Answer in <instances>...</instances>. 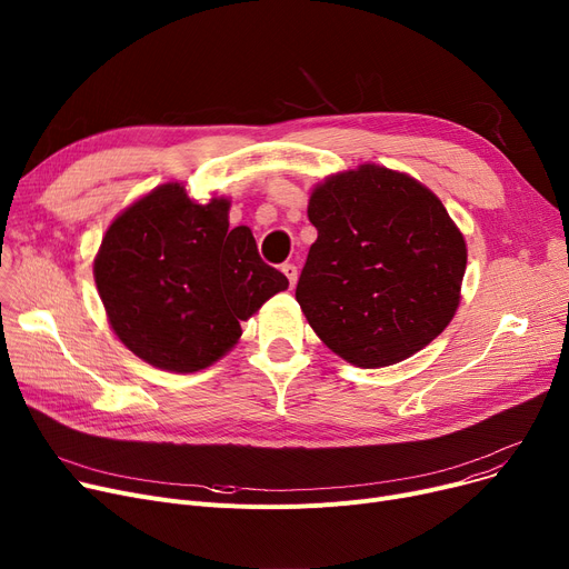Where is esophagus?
<instances>
[{"mask_svg":"<svg viewBox=\"0 0 569 569\" xmlns=\"http://www.w3.org/2000/svg\"><path fill=\"white\" fill-rule=\"evenodd\" d=\"M281 272L286 274V279L290 281V286H295L297 283V264L295 262H286V264H281Z\"/></svg>","mask_w":569,"mask_h":569,"instance_id":"esophagus-1","label":"esophagus"}]
</instances>
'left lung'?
I'll return each mask as SVG.
<instances>
[{
	"instance_id": "8db88e82",
	"label": "left lung",
	"mask_w": 569,
	"mask_h": 569,
	"mask_svg": "<svg viewBox=\"0 0 569 569\" xmlns=\"http://www.w3.org/2000/svg\"><path fill=\"white\" fill-rule=\"evenodd\" d=\"M307 214L318 239L295 297L332 352L362 369L390 367L450 325L468 249L431 189L362 163L316 184Z\"/></svg>"
}]
</instances>
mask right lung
I'll use <instances>...</instances> for the list:
<instances>
[{
    "mask_svg": "<svg viewBox=\"0 0 569 569\" xmlns=\"http://www.w3.org/2000/svg\"><path fill=\"white\" fill-rule=\"evenodd\" d=\"M230 200L198 202L168 182L119 212L94 258L117 339L147 365L193 373L219 362L272 295L288 288L260 260L251 228H230Z\"/></svg>",
    "mask_w": 569,
    "mask_h": 569,
    "instance_id": "right-lung-1",
    "label": "right lung"
}]
</instances>
